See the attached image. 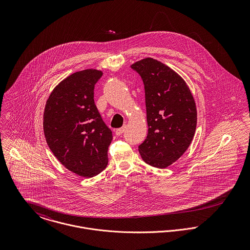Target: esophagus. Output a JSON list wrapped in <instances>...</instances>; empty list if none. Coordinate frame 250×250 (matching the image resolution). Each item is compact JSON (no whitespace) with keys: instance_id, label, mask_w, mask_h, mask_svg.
Returning <instances> with one entry per match:
<instances>
[{"instance_id":"obj_1","label":"esophagus","mask_w":250,"mask_h":250,"mask_svg":"<svg viewBox=\"0 0 250 250\" xmlns=\"http://www.w3.org/2000/svg\"><path fill=\"white\" fill-rule=\"evenodd\" d=\"M125 128H126V127H122V128H119V129H117V130L115 131V134H116V136H121V135L124 133V131H125Z\"/></svg>"}]
</instances>
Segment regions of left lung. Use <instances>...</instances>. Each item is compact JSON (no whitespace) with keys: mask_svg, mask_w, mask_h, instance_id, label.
I'll return each instance as SVG.
<instances>
[{"mask_svg":"<svg viewBox=\"0 0 250 250\" xmlns=\"http://www.w3.org/2000/svg\"><path fill=\"white\" fill-rule=\"evenodd\" d=\"M143 79L148 134L139 146L143 161L166 168L186 152L193 139L197 111L183 78L152 58L131 65Z\"/></svg>","mask_w":250,"mask_h":250,"instance_id":"1","label":"left lung"}]
</instances>
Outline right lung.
<instances>
[{"label": "right lung", "instance_id": "1", "mask_svg": "<svg viewBox=\"0 0 250 250\" xmlns=\"http://www.w3.org/2000/svg\"><path fill=\"white\" fill-rule=\"evenodd\" d=\"M103 72L85 69L62 81L50 94L43 129L55 157L72 172L93 177L107 166L111 130L94 103V87Z\"/></svg>", "mask_w": 250, "mask_h": 250}]
</instances>
